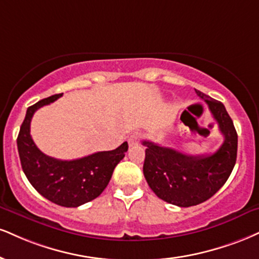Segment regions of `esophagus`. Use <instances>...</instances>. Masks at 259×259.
<instances>
[{
	"label": "esophagus",
	"instance_id": "1",
	"mask_svg": "<svg viewBox=\"0 0 259 259\" xmlns=\"http://www.w3.org/2000/svg\"><path fill=\"white\" fill-rule=\"evenodd\" d=\"M140 139H141V135H140V133H133L132 135L129 136V140H127V142H129V146L138 145Z\"/></svg>",
	"mask_w": 259,
	"mask_h": 259
}]
</instances>
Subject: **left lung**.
I'll list each match as a JSON object with an SVG mask.
<instances>
[{"mask_svg": "<svg viewBox=\"0 0 259 259\" xmlns=\"http://www.w3.org/2000/svg\"><path fill=\"white\" fill-rule=\"evenodd\" d=\"M217 121L224 141L212 154L188 155L158 143L143 141V175L161 200L189 207L210 199L227 182L236 161L238 134L222 102L195 90Z\"/></svg>", "mask_w": 259, "mask_h": 259, "instance_id": "left-lung-1", "label": "left lung"}]
</instances>
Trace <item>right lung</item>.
I'll list each match as a JSON object with an SVG mask.
<instances>
[{"mask_svg": "<svg viewBox=\"0 0 259 259\" xmlns=\"http://www.w3.org/2000/svg\"><path fill=\"white\" fill-rule=\"evenodd\" d=\"M61 95H52L27 108L17 139L18 152L24 174L42 197L60 206L77 207L104 192L114 167L125 155L127 142L113 151L96 152L73 160L55 159L42 153L30 135L31 119L38 108Z\"/></svg>", "mask_w": 259, "mask_h": 259, "instance_id": "add662e5", "label": "right lung"}]
</instances>
